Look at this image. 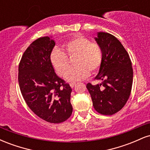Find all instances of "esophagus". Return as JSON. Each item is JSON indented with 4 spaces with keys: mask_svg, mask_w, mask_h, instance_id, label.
I'll use <instances>...</instances> for the list:
<instances>
[{
    "mask_svg": "<svg viewBox=\"0 0 150 150\" xmlns=\"http://www.w3.org/2000/svg\"><path fill=\"white\" fill-rule=\"evenodd\" d=\"M75 84H76V82H70V86L72 87V88H73V87H74V86L75 85Z\"/></svg>",
    "mask_w": 150,
    "mask_h": 150,
    "instance_id": "obj_1",
    "label": "esophagus"
}]
</instances>
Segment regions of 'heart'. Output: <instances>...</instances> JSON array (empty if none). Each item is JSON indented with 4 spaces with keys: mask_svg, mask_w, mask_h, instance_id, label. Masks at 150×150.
<instances>
[{
    "mask_svg": "<svg viewBox=\"0 0 150 150\" xmlns=\"http://www.w3.org/2000/svg\"><path fill=\"white\" fill-rule=\"evenodd\" d=\"M63 51L54 48L50 54V61L58 75L64 76L69 68L67 56H76L74 62L76 66L66 75L68 81H78L88 77L91 71H95L102 62V50L95 42L82 36H77L61 45Z\"/></svg>",
    "mask_w": 150,
    "mask_h": 150,
    "instance_id": "1",
    "label": "heart"
}]
</instances>
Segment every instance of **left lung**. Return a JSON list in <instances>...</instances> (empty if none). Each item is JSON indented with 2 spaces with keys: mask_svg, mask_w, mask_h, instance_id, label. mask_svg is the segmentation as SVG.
I'll list each match as a JSON object with an SVG mask.
<instances>
[{
  "mask_svg": "<svg viewBox=\"0 0 150 150\" xmlns=\"http://www.w3.org/2000/svg\"><path fill=\"white\" fill-rule=\"evenodd\" d=\"M102 50V62L95 79L101 84L87 85L98 113L113 115L119 111L128 100L132 85V63L121 43L112 34L98 32L94 38ZM102 85L104 88H101Z\"/></svg>",
  "mask_w": 150,
  "mask_h": 150,
  "instance_id": "8db88e82",
  "label": "left lung"
}]
</instances>
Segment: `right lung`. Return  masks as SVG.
<instances>
[{"label": "right lung", "instance_id": "add662e5", "mask_svg": "<svg viewBox=\"0 0 150 150\" xmlns=\"http://www.w3.org/2000/svg\"><path fill=\"white\" fill-rule=\"evenodd\" d=\"M51 37L37 39L26 49L18 68V82L25 102L37 116L52 123L70 118L72 89L58 77L50 61L55 46Z\"/></svg>", "mask_w": 150, "mask_h": 150}]
</instances>
